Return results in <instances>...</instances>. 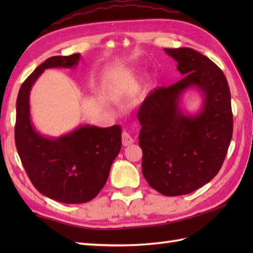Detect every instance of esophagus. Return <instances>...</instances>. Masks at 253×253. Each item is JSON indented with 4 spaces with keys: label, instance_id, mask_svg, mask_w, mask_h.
<instances>
[{
    "label": "esophagus",
    "instance_id": "34e87169",
    "mask_svg": "<svg viewBox=\"0 0 253 253\" xmlns=\"http://www.w3.org/2000/svg\"><path fill=\"white\" fill-rule=\"evenodd\" d=\"M122 140H123V146H130L133 142H135V139L131 137V135L129 132L127 131H124L123 135H122Z\"/></svg>",
    "mask_w": 253,
    "mask_h": 253
}]
</instances>
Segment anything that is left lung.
Listing matches in <instances>:
<instances>
[{"label": "left lung", "mask_w": 253, "mask_h": 253, "mask_svg": "<svg viewBox=\"0 0 253 253\" xmlns=\"http://www.w3.org/2000/svg\"><path fill=\"white\" fill-rule=\"evenodd\" d=\"M184 76L158 88L138 112L141 130L142 174L164 196L188 195L211 181L221 169L233 136L230 91L224 73L210 58L190 47L164 49ZM202 93L197 113L181 106L188 89Z\"/></svg>", "instance_id": "obj_1"}]
</instances>
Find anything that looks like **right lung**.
Masks as SVG:
<instances>
[{"instance_id": "add662e5", "label": "right lung", "mask_w": 253, "mask_h": 253, "mask_svg": "<svg viewBox=\"0 0 253 253\" xmlns=\"http://www.w3.org/2000/svg\"><path fill=\"white\" fill-rule=\"evenodd\" d=\"M80 54L47 58L27 78L16 102L15 143L32 185L62 203H84L98 196L122 147V128L84 124L60 137L37 130L30 116V91L47 68H75Z\"/></svg>"}]
</instances>
